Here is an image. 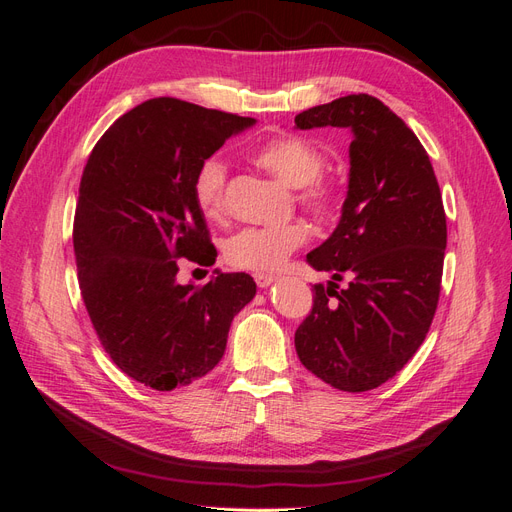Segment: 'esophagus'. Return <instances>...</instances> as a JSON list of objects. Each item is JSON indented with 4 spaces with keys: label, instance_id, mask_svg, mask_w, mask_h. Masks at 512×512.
I'll return each mask as SVG.
<instances>
[{
    "label": "esophagus",
    "instance_id": "34e87169",
    "mask_svg": "<svg viewBox=\"0 0 512 512\" xmlns=\"http://www.w3.org/2000/svg\"><path fill=\"white\" fill-rule=\"evenodd\" d=\"M273 280H275V275H271V273H254V282L260 288H267L269 284H273Z\"/></svg>",
    "mask_w": 512,
    "mask_h": 512
}]
</instances>
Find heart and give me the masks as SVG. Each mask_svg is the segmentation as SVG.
<instances>
[{"mask_svg": "<svg viewBox=\"0 0 512 512\" xmlns=\"http://www.w3.org/2000/svg\"><path fill=\"white\" fill-rule=\"evenodd\" d=\"M252 160L294 188V198L303 211L316 220H329L339 205V185L322 170V151L303 136L280 134L258 145ZM228 168L220 158L200 162L194 175V198L209 218H222L228 207ZM309 239L303 222L282 226H247L232 235L224 245V260L241 271L280 269Z\"/></svg>", "mask_w": 512, "mask_h": 512, "instance_id": "1", "label": "heart"}]
</instances>
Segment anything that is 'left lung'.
I'll use <instances>...</instances> for the list:
<instances>
[{"label": "left lung", "instance_id": "left-lung-1", "mask_svg": "<svg viewBox=\"0 0 512 512\" xmlns=\"http://www.w3.org/2000/svg\"><path fill=\"white\" fill-rule=\"evenodd\" d=\"M301 130L350 128L342 220L307 262L331 271L294 333L301 363L333 389H378L425 342L436 316L446 213L425 147L389 106L350 94L294 117ZM349 286L338 288V282Z\"/></svg>", "mask_w": 512, "mask_h": 512}]
</instances>
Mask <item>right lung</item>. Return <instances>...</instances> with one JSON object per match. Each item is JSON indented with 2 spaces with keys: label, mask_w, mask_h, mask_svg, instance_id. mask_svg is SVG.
<instances>
[{
  "label": "right lung",
  "mask_w": 512,
  "mask_h": 512,
  "mask_svg": "<svg viewBox=\"0 0 512 512\" xmlns=\"http://www.w3.org/2000/svg\"><path fill=\"white\" fill-rule=\"evenodd\" d=\"M252 123L151 98L100 136L83 168L72 239L87 314L113 363L156 391L209 374L256 294L247 273L177 282L179 258L211 267L218 256L194 198L196 168Z\"/></svg>",
  "instance_id": "1"
}]
</instances>
